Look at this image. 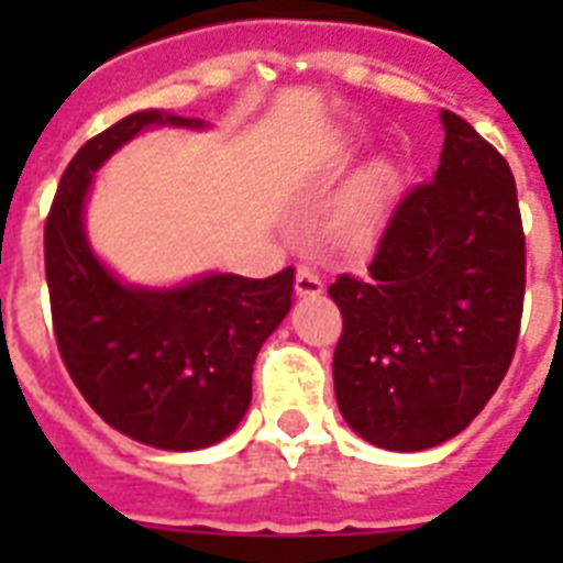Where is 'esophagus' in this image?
Masks as SVG:
<instances>
[{"mask_svg": "<svg viewBox=\"0 0 563 563\" xmlns=\"http://www.w3.org/2000/svg\"><path fill=\"white\" fill-rule=\"evenodd\" d=\"M295 291H298L300 298H316L324 291V283L318 277L316 268H309V265H300L298 274H295Z\"/></svg>", "mask_w": 563, "mask_h": 563, "instance_id": "esophagus-1", "label": "esophagus"}]
</instances>
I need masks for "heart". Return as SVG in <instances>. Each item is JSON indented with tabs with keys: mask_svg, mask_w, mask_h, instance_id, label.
<instances>
[{
	"mask_svg": "<svg viewBox=\"0 0 563 563\" xmlns=\"http://www.w3.org/2000/svg\"><path fill=\"white\" fill-rule=\"evenodd\" d=\"M397 178L388 163H374L368 172H362L351 187L344 189L342 198L335 201L330 224L335 236L342 239H365L379 224L385 207L391 201Z\"/></svg>",
	"mask_w": 563,
	"mask_h": 563,
	"instance_id": "b5f03b06",
	"label": "heart"
}]
</instances>
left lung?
Wrapping results in <instances>:
<instances>
[{"label":"left lung","mask_w":563,"mask_h":563,"mask_svg":"<svg viewBox=\"0 0 563 563\" xmlns=\"http://www.w3.org/2000/svg\"><path fill=\"white\" fill-rule=\"evenodd\" d=\"M429 184L394 207L365 277L342 274L333 356L347 427L391 453L455 438L503 383L520 333L526 239L515 175L473 125L441 110Z\"/></svg>","instance_id":"obj_1"}]
</instances>
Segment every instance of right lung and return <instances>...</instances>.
<instances>
[{
    "label": "right lung",
    "instance_id": "right-lung-1",
    "mask_svg": "<svg viewBox=\"0 0 563 563\" xmlns=\"http://www.w3.org/2000/svg\"><path fill=\"white\" fill-rule=\"evenodd\" d=\"M152 128L207 122L136 110L84 143L46 219V283L57 347L84 400L140 444L192 453L245 418L256 353L289 316L295 268L265 280L221 272L175 286L122 280L92 251L87 198L96 172Z\"/></svg>",
    "mask_w": 563,
    "mask_h": 563
}]
</instances>
